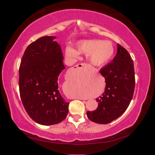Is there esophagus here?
I'll use <instances>...</instances> for the list:
<instances>
[{"label":"esophagus","instance_id":"esophagus-1","mask_svg":"<svg viewBox=\"0 0 155 155\" xmlns=\"http://www.w3.org/2000/svg\"><path fill=\"white\" fill-rule=\"evenodd\" d=\"M86 64H78L77 65H76V67L77 68H83L84 66H86ZM82 100V99H81Z\"/></svg>","mask_w":155,"mask_h":155}]
</instances>
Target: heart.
I'll return each mask as SVG.
<instances>
[{"mask_svg":"<svg viewBox=\"0 0 155 155\" xmlns=\"http://www.w3.org/2000/svg\"><path fill=\"white\" fill-rule=\"evenodd\" d=\"M77 49L78 51L72 46H67L65 49V55L69 58L76 59L79 56V52L87 54L89 62L95 66L106 64L114 54V47L109 41H103L98 40L81 41L77 44Z\"/></svg>","mask_w":155,"mask_h":155,"instance_id":"1","label":"heart"}]
</instances>
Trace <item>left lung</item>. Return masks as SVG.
<instances>
[{"label":"left lung","mask_w":155,"mask_h":155,"mask_svg":"<svg viewBox=\"0 0 155 155\" xmlns=\"http://www.w3.org/2000/svg\"><path fill=\"white\" fill-rule=\"evenodd\" d=\"M100 72L105 78V89L96 98L98 108L87 111V115L91 121L105 124L119 117L133 98L135 85L133 61L127 50L117 44L116 55Z\"/></svg>","instance_id":"obj_1"}]
</instances>
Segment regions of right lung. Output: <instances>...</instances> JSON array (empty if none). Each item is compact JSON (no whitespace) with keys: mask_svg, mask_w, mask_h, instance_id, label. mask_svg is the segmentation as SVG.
<instances>
[{"mask_svg":"<svg viewBox=\"0 0 155 155\" xmlns=\"http://www.w3.org/2000/svg\"><path fill=\"white\" fill-rule=\"evenodd\" d=\"M55 37L44 36L28 46L19 68L21 101L31 118L42 125L56 124L68 113V103L58 90L65 66Z\"/></svg>","mask_w":155,"mask_h":155,"instance_id":"obj_1","label":"right lung"}]
</instances>
